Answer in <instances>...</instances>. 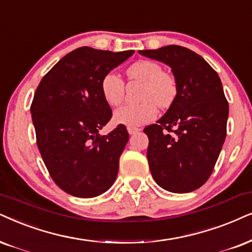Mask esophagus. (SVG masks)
<instances>
[{"label": "esophagus", "instance_id": "obj_1", "mask_svg": "<svg viewBox=\"0 0 252 252\" xmlns=\"http://www.w3.org/2000/svg\"><path fill=\"white\" fill-rule=\"evenodd\" d=\"M141 128H136V126H128V132L130 135H135V133H138L141 131Z\"/></svg>", "mask_w": 252, "mask_h": 252}]
</instances>
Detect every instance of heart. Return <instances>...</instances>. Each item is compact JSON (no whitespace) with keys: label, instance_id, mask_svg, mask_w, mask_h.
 <instances>
[{"label":"heart","instance_id":"heart-1","mask_svg":"<svg viewBox=\"0 0 252 252\" xmlns=\"http://www.w3.org/2000/svg\"><path fill=\"white\" fill-rule=\"evenodd\" d=\"M130 81L142 82L143 87L139 95L142 102L126 104L114 114L117 124L126 126H141L151 122L157 116V107L166 109L174 102L178 87L174 76L163 72L158 63L151 60H138L126 69ZM101 92L106 102L111 107L122 103L126 94L124 81L116 73H108L101 81Z\"/></svg>","mask_w":252,"mask_h":252}]
</instances>
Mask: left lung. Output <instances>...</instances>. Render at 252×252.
I'll use <instances>...</instances> for the list:
<instances>
[{
	"mask_svg": "<svg viewBox=\"0 0 252 252\" xmlns=\"http://www.w3.org/2000/svg\"><path fill=\"white\" fill-rule=\"evenodd\" d=\"M138 52L170 66L178 87L165 115L144 129L150 171L161 189L192 192L211 177L227 135L229 106L220 76L186 47L168 45Z\"/></svg>",
	"mask_w": 252,
	"mask_h": 252,
	"instance_id": "left-lung-1",
	"label": "left lung"
}]
</instances>
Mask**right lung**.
I'll return each mask as SVG.
<instances>
[{
	"label": "right lung",
	"instance_id": "obj_1",
	"mask_svg": "<svg viewBox=\"0 0 252 252\" xmlns=\"http://www.w3.org/2000/svg\"><path fill=\"white\" fill-rule=\"evenodd\" d=\"M133 52L79 47L60 59L36 89L30 110L38 149L57 186L73 196H97L116 179L129 133L123 124L108 135L98 133L113 114L101 81Z\"/></svg>",
	"mask_w": 252,
	"mask_h": 252
}]
</instances>
